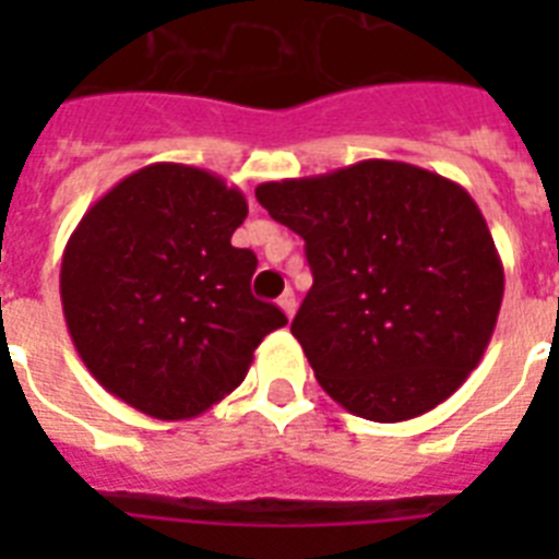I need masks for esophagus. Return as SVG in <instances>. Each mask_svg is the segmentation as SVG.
<instances>
[{"instance_id": "34e87169", "label": "esophagus", "mask_w": 559, "mask_h": 559, "mask_svg": "<svg viewBox=\"0 0 559 559\" xmlns=\"http://www.w3.org/2000/svg\"><path fill=\"white\" fill-rule=\"evenodd\" d=\"M278 307L281 310H284V316H287V319H293V316H296V293H293V289H287V293H284V296L278 298Z\"/></svg>"}]
</instances>
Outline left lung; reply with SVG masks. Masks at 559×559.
<instances>
[{
	"label": "left lung",
	"instance_id": "left-lung-1",
	"mask_svg": "<svg viewBox=\"0 0 559 559\" xmlns=\"http://www.w3.org/2000/svg\"><path fill=\"white\" fill-rule=\"evenodd\" d=\"M254 197L305 237L313 287L293 336L340 406L400 424L461 389L493 336L504 270L459 182L366 159Z\"/></svg>",
	"mask_w": 559,
	"mask_h": 559
}]
</instances>
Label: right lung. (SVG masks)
Masks as SVG:
<instances>
[{"label":"right lung","instance_id":"add662e5","mask_svg":"<svg viewBox=\"0 0 559 559\" xmlns=\"http://www.w3.org/2000/svg\"><path fill=\"white\" fill-rule=\"evenodd\" d=\"M246 214L243 191L217 174L156 162L109 188L69 237L60 301L74 350L142 415H202L287 324L249 289L254 252L231 246Z\"/></svg>","mask_w":559,"mask_h":559}]
</instances>
